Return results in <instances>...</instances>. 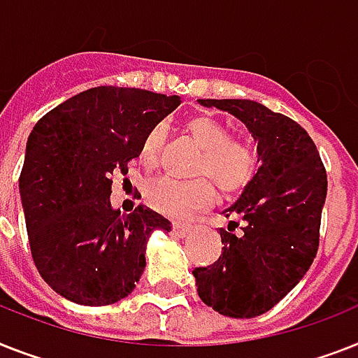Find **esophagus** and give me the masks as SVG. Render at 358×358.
<instances>
[{
	"label": "esophagus",
	"mask_w": 358,
	"mask_h": 358,
	"mask_svg": "<svg viewBox=\"0 0 358 358\" xmlns=\"http://www.w3.org/2000/svg\"><path fill=\"white\" fill-rule=\"evenodd\" d=\"M191 231H193V228L187 224H176V222L173 224V234L176 235V237H185V235H189Z\"/></svg>",
	"instance_id": "esophagus-1"
}]
</instances>
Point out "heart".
<instances>
[{
  "label": "heart",
  "mask_w": 358,
  "mask_h": 358,
  "mask_svg": "<svg viewBox=\"0 0 358 358\" xmlns=\"http://www.w3.org/2000/svg\"><path fill=\"white\" fill-rule=\"evenodd\" d=\"M185 132L200 149L193 165V180L165 176L145 189L147 204L169 219L185 220L209 209L215 187L226 196L245 191L259 169V154L248 139L231 138L229 129L211 115H194L185 121ZM167 139V127L154 124L143 138L139 159L147 169L158 167Z\"/></svg>",
  "instance_id": "heart-1"
}]
</instances>
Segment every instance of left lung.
<instances>
[{
  "mask_svg": "<svg viewBox=\"0 0 358 358\" xmlns=\"http://www.w3.org/2000/svg\"><path fill=\"white\" fill-rule=\"evenodd\" d=\"M241 119L257 141L261 167L220 228L222 254L193 270L200 300L231 318H254L280 303L320 246L327 173L310 136L283 113L246 99H200ZM240 229L237 230L236 228Z\"/></svg>",
  "mask_w": 358,
  "mask_h": 358,
  "instance_id": "obj_1",
  "label": "left lung"
}]
</instances>
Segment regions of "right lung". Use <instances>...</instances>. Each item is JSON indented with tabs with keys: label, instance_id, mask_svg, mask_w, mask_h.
<instances>
[{
	"label": "right lung",
	"instance_id": "add662e5",
	"mask_svg": "<svg viewBox=\"0 0 358 358\" xmlns=\"http://www.w3.org/2000/svg\"><path fill=\"white\" fill-rule=\"evenodd\" d=\"M178 95L97 86L48 112L29 136L20 174L29 246L38 272L58 294L101 307L129 296L145 270L152 229L171 222L147 208L121 215L110 194L154 124Z\"/></svg>",
	"mask_w": 358,
	"mask_h": 358
}]
</instances>
